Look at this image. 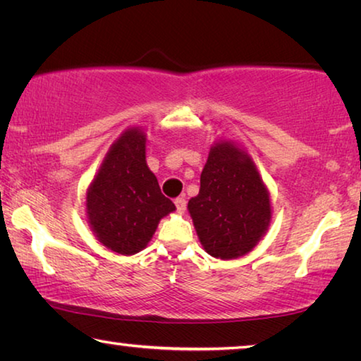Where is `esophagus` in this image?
<instances>
[{"label": "esophagus", "mask_w": 361, "mask_h": 361, "mask_svg": "<svg viewBox=\"0 0 361 361\" xmlns=\"http://www.w3.org/2000/svg\"><path fill=\"white\" fill-rule=\"evenodd\" d=\"M175 207H176V212L178 213H183L186 210V200L185 197H176L175 199Z\"/></svg>", "instance_id": "esophagus-1"}]
</instances>
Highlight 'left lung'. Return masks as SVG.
Returning <instances> with one entry per match:
<instances>
[{"label":"left lung","instance_id":"obj_1","mask_svg":"<svg viewBox=\"0 0 361 361\" xmlns=\"http://www.w3.org/2000/svg\"><path fill=\"white\" fill-rule=\"evenodd\" d=\"M189 213L205 252L221 259L252 250L271 221V202L252 159L228 142L213 146Z\"/></svg>","mask_w":361,"mask_h":361}]
</instances>
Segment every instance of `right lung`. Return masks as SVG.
Segmentation results:
<instances>
[{
	"label": "right lung",
	"mask_w": 361,
	"mask_h": 361,
	"mask_svg": "<svg viewBox=\"0 0 361 361\" xmlns=\"http://www.w3.org/2000/svg\"><path fill=\"white\" fill-rule=\"evenodd\" d=\"M145 135L129 129L113 145L87 191V216L99 240L121 255L146 247L159 219L175 210L146 166Z\"/></svg>",
	"instance_id": "add662e5"
}]
</instances>
